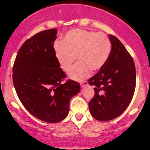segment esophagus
<instances>
[{
  "label": "esophagus",
  "mask_w": 150,
  "mask_h": 150,
  "mask_svg": "<svg viewBox=\"0 0 150 150\" xmlns=\"http://www.w3.org/2000/svg\"><path fill=\"white\" fill-rule=\"evenodd\" d=\"M88 85V82L87 81H83V82H81V87H84V86H86Z\"/></svg>",
  "instance_id": "1"
}]
</instances>
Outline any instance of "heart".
Returning a JSON list of instances; mask_svg holds the SVG:
<instances>
[{"label": "heart", "mask_w": 150, "mask_h": 150, "mask_svg": "<svg viewBox=\"0 0 150 150\" xmlns=\"http://www.w3.org/2000/svg\"><path fill=\"white\" fill-rule=\"evenodd\" d=\"M110 52L111 43L107 35L82 29L69 30L61 43L55 45L56 59L64 72L70 71L77 57L78 63L69 73V78L75 81L83 80L91 70L102 69Z\"/></svg>", "instance_id": "b5f03b06"}]
</instances>
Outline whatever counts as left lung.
<instances>
[{
  "mask_svg": "<svg viewBox=\"0 0 150 150\" xmlns=\"http://www.w3.org/2000/svg\"><path fill=\"white\" fill-rule=\"evenodd\" d=\"M109 36L112 44L110 57L103 67L88 80L89 84L95 86L89 110L100 121L120 115L131 102L136 88L134 59L115 36Z\"/></svg>",
  "mask_w": 150,
  "mask_h": 150,
  "instance_id": "1",
  "label": "left lung"
}]
</instances>
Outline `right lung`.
Instances as JSON below:
<instances>
[{
	"label": "right lung",
	"instance_id": "1",
	"mask_svg": "<svg viewBox=\"0 0 150 150\" xmlns=\"http://www.w3.org/2000/svg\"><path fill=\"white\" fill-rule=\"evenodd\" d=\"M55 28L37 33L22 44L13 66V83L19 100L30 113L47 122H60L67 116L71 98L81 86L64 82L66 74L55 57Z\"/></svg>",
	"mask_w": 150,
	"mask_h": 150
}]
</instances>
